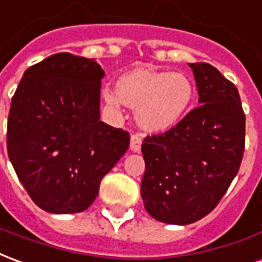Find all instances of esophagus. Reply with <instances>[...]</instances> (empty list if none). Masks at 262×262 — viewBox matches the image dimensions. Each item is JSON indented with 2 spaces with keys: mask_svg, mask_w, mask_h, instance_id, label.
Segmentation results:
<instances>
[{
  "mask_svg": "<svg viewBox=\"0 0 262 262\" xmlns=\"http://www.w3.org/2000/svg\"><path fill=\"white\" fill-rule=\"evenodd\" d=\"M142 148V139L137 135H132L130 136V150L135 153H139Z\"/></svg>",
  "mask_w": 262,
  "mask_h": 262,
  "instance_id": "obj_1",
  "label": "esophagus"
}]
</instances>
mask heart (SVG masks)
<instances>
[{
    "label": "heart",
    "instance_id": "1",
    "mask_svg": "<svg viewBox=\"0 0 262 262\" xmlns=\"http://www.w3.org/2000/svg\"><path fill=\"white\" fill-rule=\"evenodd\" d=\"M105 102L119 108L123 102L136 111L143 130L164 133L181 123L193 101V85L182 73H168L144 66L118 77L116 91L103 90Z\"/></svg>",
    "mask_w": 262,
    "mask_h": 262
}]
</instances>
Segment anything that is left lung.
Instances as JSON below:
<instances>
[{
	"instance_id": "obj_1",
	"label": "left lung",
	"mask_w": 262,
	"mask_h": 262,
	"mask_svg": "<svg viewBox=\"0 0 262 262\" xmlns=\"http://www.w3.org/2000/svg\"><path fill=\"white\" fill-rule=\"evenodd\" d=\"M199 106L163 135L147 136L142 198L148 214L189 225L209 214L238 172L246 115L236 85L208 63H192Z\"/></svg>"
}]
</instances>
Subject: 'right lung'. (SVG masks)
Returning <instances> with one entry per match:
<instances>
[{
  "instance_id": "1",
  "label": "right lung",
  "mask_w": 262,
  "mask_h": 262,
  "mask_svg": "<svg viewBox=\"0 0 262 262\" xmlns=\"http://www.w3.org/2000/svg\"><path fill=\"white\" fill-rule=\"evenodd\" d=\"M94 59L57 53L26 70L8 115L7 148L37 206L78 213L129 148V132L99 120L101 80Z\"/></svg>"
}]
</instances>
